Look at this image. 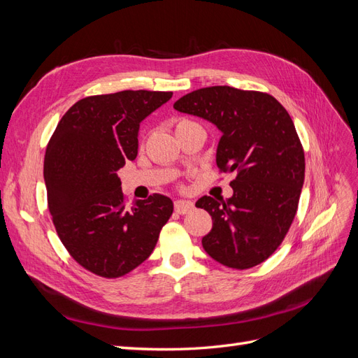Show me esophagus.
I'll use <instances>...</instances> for the list:
<instances>
[{
  "mask_svg": "<svg viewBox=\"0 0 358 358\" xmlns=\"http://www.w3.org/2000/svg\"><path fill=\"white\" fill-rule=\"evenodd\" d=\"M194 209V204L189 200H176L175 201V210L180 215H185Z\"/></svg>",
  "mask_w": 358,
  "mask_h": 358,
  "instance_id": "1",
  "label": "esophagus"
}]
</instances>
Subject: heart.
<instances>
[{
    "label": "heart",
    "mask_w": 358,
    "mask_h": 358,
    "mask_svg": "<svg viewBox=\"0 0 358 358\" xmlns=\"http://www.w3.org/2000/svg\"><path fill=\"white\" fill-rule=\"evenodd\" d=\"M192 124H196V122H192V121H189V119H185V117H180V119H178V121L175 122V129L178 131L179 128L188 127V125H192Z\"/></svg>",
    "instance_id": "b5f03b06"
}]
</instances>
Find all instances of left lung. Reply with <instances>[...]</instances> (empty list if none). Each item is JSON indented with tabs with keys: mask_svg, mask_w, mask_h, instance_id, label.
<instances>
[{
	"mask_svg": "<svg viewBox=\"0 0 358 358\" xmlns=\"http://www.w3.org/2000/svg\"><path fill=\"white\" fill-rule=\"evenodd\" d=\"M173 107L206 119L222 133L216 166L234 173L229 200L201 197L212 216L204 251L227 267L263 263L282 243L305 180V152L292 119L275 96L231 86L192 91Z\"/></svg>",
	"mask_w": 358,
	"mask_h": 358,
	"instance_id": "left-lung-1",
	"label": "left lung"
}]
</instances>
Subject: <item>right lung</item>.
Returning a JSON list of instances; mask_svg holds the SVG:
<instances>
[{"label": "right lung", "mask_w": 358, "mask_h": 358, "mask_svg": "<svg viewBox=\"0 0 358 358\" xmlns=\"http://www.w3.org/2000/svg\"><path fill=\"white\" fill-rule=\"evenodd\" d=\"M173 92L121 91L73 104L50 137L43 176L53 225L82 267L124 276L152 254L173 201L161 194L127 209L117 170L134 159L140 122Z\"/></svg>", "instance_id": "right-lung-1"}]
</instances>
